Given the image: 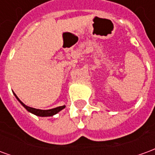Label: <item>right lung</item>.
Masks as SVG:
<instances>
[{"label": "right lung", "instance_id": "add662e5", "mask_svg": "<svg viewBox=\"0 0 155 155\" xmlns=\"http://www.w3.org/2000/svg\"><path fill=\"white\" fill-rule=\"evenodd\" d=\"M14 95L15 96V98L17 99V101L21 104V105L23 107L25 108L26 110L31 113V114H35L36 116H40V117H50V116H53L54 114H56L57 113H59L60 111L62 110L63 109L65 108V105H63V106H59V107L54 108V109H51V110H39V109H35V108L30 107V106H27L26 104H25L23 102H22L20 99H19L16 94L15 93H13Z\"/></svg>", "mask_w": 155, "mask_h": 155}]
</instances>
